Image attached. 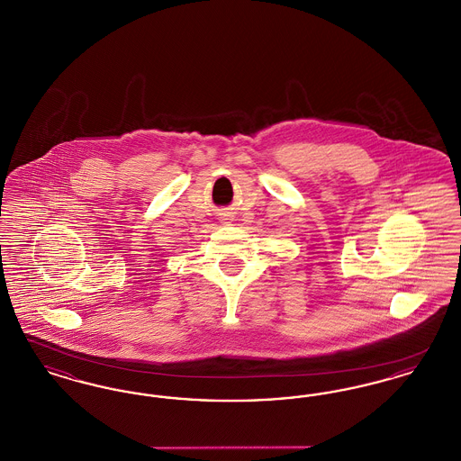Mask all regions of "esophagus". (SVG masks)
Here are the masks:
<instances>
[{
    "instance_id": "1",
    "label": "esophagus",
    "mask_w": 461,
    "mask_h": 461,
    "mask_svg": "<svg viewBox=\"0 0 461 461\" xmlns=\"http://www.w3.org/2000/svg\"><path fill=\"white\" fill-rule=\"evenodd\" d=\"M220 218L222 222H228V221L231 220V212H228L226 209H222L220 212Z\"/></svg>"
}]
</instances>
